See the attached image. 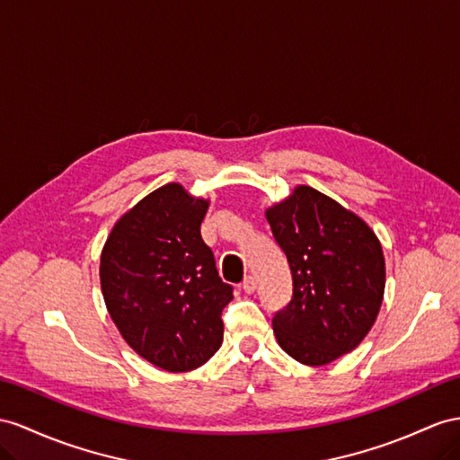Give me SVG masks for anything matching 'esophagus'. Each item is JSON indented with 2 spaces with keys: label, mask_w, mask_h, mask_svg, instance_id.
<instances>
[{
  "label": "esophagus",
  "mask_w": 460,
  "mask_h": 460,
  "mask_svg": "<svg viewBox=\"0 0 460 460\" xmlns=\"http://www.w3.org/2000/svg\"><path fill=\"white\" fill-rule=\"evenodd\" d=\"M243 289L244 293H254L256 291V279L252 276H246L243 281Z\"/></svg>",
  "instance_id": "obj_1"
}]
</instances>
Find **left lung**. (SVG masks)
Listing matches in <instances>:
<instances>
[{
    "label": "left lung",
    "mask_w": 460,
    "mask_h": 460,
    "mask_svg": "<svg viewBox=\"0 0 460 460\" xmlns=\"http://www.w3.org/2000/svg\"><path fill=\"white\" fill-rule=\"evenodd\" d=\"M266 219L293 278L291 303L272 321L279 348L311 367L356 349L385 296V256L375 231L305 184L270 206Z\"/></svg>",
    "instance_id": "1"
}]
</instances>
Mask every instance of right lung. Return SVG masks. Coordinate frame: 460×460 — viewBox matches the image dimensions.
<instances>
[{
	"label": "right lung",
	"mask_w": 460,
	"mask_h": 460,
	"mask_svg": "<svg viewBox=\"0 0 460 460\" xmlns=\"http://www.w3.org/2000/svg\"><path fill=\"white\" fill-rule=\"evenodd\" d=\"M208 208L182 184H164L114 223L101 252V289L118 332L169 373L198 369L223 342L233 288L199 233Z\"/></svg>",
	"instance_id": "add662e5"
}]
</instances>
